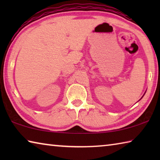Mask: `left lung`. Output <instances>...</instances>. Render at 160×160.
<instances>
[{
	"label": "left lung",
	"instance_id": "left-lung-1",
	"mask_svg": "<svg viewBox=\"0 0 160 160\" xmlns=\"http://www.w3.org/2000/svg\"><path fill=\"white\" fill-rule=\"evenodd\" d=\"M145 94H143V96H144V95H145ZM143 96H142V97H141V99H142V97H143Z\"/></svg>",
	"mask_w": 160,
	"mask_h": 160
}]
</instances>
